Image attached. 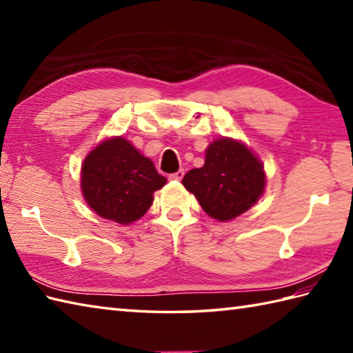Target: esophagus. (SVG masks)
Here are the masks:
<instances>
[{
	"label": "esophagus",
	"mask_w": 353,
	"mask_h": 353,
	"mask_svg": "<svg viewBox=\"0 0 353 353\" xmlns=\"http://www.w3.org/2000/svg\"><path fill=\"white\" fill-rule=\"evenodd\" d=\"M183 174H185V171L183 170H179L176 172H172V174H170V179H171V181H181V179L183 177Z\"/></svg>",
	"instance_id": "esophagus-1"
}]
</instances>
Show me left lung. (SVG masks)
<instances>
[{
	"instance_id": "8db88e82",
	"label": "left lung",
	"mask_w": 353,
	"mask_h": 353,
	"mask_svg": "<svg viewBox=\"0 0 353 353\" xmlns=\"http://www.w3.org/2000/svg\"><path fill=\"white\" fill-rule=\"evenodd\" d=\"M208 215L220 221L235 219L261 197L265 186L262 163L241 142L216 139L206 150L205 165L182 181Z\"/></svg>"
}]
</instances>
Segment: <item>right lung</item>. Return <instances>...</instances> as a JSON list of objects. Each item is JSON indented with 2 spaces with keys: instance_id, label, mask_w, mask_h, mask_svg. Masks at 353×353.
I'll use <instances>...</instances> for the list:
<instances>
[{
  "instance_id": "add662e5",
  "label": "right lung",
  "mask_w": 353,
  "mask_h": 353,
  "mask_svg": "<svg viewBox=\"0 0 353 353\" xmlns=\"http://www.w3.org/2000/svg\"><path fill=\"white\" fill-rule=\"evenodd\" d=\"M167 179L129 141L112 138L95 147L81 165L85 200L103 219L129 224L153 203Z\"/></svg>"
}]
</instances>
